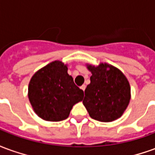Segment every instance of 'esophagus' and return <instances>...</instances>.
<instances>
[{
  "instance_id": "1",
  "label": "esophagus",
  "mask_w": 155,
  "mask_h": 155,
  "mask_svg": "<svg viewBox=\"0 0 155 155\" xmlns=\"http://www.w3.org/2000/svg\"><path fill=\"white\" fill-rule=\"evenodd\" d=\"M85 87H86V86H85L84 84H83L82 86H81V89L82 90V91H84V90H85Z\"/></svg>"
}]
</instances>
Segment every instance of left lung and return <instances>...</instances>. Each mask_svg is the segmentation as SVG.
Here are the masks:
<instances>
[{
    "label": "left lung",
    "mask_w": 155,
    "mask_h": 155,
    "mask_svg": "<svg viewBox=\"0 0 155 155\" xmlns=\"http://www.w3.org/2000/svg\"><path fill=\"white\" fill-rule=\"evenodd\" d=\"M91 84L84 91L83 104L90 116L101 122H111L121 117L130 101V83L125 75L113 65L87 64Z\"/></svg>",
    "instance_id": "8db88e82"
}]
</instances>
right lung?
Here are the masks:
<instances>
[{
    "mask_svg": "<svg viewBox=\"0 0 155 155\" xmlns=\"http://www.w3.org/2000/svg\"><path fill=\"white\" fill-rule=\"evenodd\" d=\"M66 64L54 61L35 72L31 79L28 97L33 110L47 121L67 119L73 105L82 101L84 91L75 85Z\"/></svg>",
    "mask_w": 155,
    "mask_h": 155,
    "instance_id": "1",
    "label": "right lung"
}]
</instances>
